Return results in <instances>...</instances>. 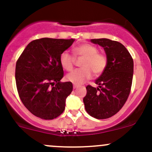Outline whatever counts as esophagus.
<instances>
[{
  "mask_svg": "<svg viewBox=\"0 0 152 152\" xmlns=\"http://www.w3.org/2000/svg\"><path fill=\"white\" fill-rule=\"evenodd\" d=\"M77 86H76V85H73V89H74V90H75V89H76V88H77Z\"/></svg>",
  "mask_w": 152,
  "mask_h": 152,
  "instance_id": "34e87169",
  "label": "esophagus"
}]
</instances>
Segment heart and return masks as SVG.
Segmentation results:
<instances>
[{
	"label": "heart",
	"mask_w": 152,
	"mask_h": 152,
	"mask_svg": "<svg viewBox=\"0 0 152 152\" xmlns=\"http://www.w3.org/2000/svg\"><path fill=\"white\" fill-rule=\"evenodd\" d=\"M98 51L97 47L89 43L75 47L73 50V54L84 57L81 64L82 68L69 73L66 77L67 80L79 85L91 79L93 73L96 76L102 74L107 65V58L105 54ZM59 62L64 70L71 71L74 67L75 59L68 51H64L59 56Z\"/></svg>",
	"instance_id": "obj_1"
}]
</instances>
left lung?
I'll use <instances>...</instances> for the list:
<instances>
[{
    "instance_id": "1",
    "label": "left lung",
    "mask_w": 152,
    "mask_h": 152,
    "mask_svg": "<svg viewBox=\"0 0 152 152\" xmlns=\"http://www.w3.org/2000/svg\"><path fill=\"white\" fill-rule=\"evenodd\" d=\"M91 42L104 49L107 65L96 80L99 87L87 85L84 98L85 110L92 117L106 119L120 111L126 102L132 84L134 63L131 54L117 41L102 38Z\"/></svg>"
}]
</instances>
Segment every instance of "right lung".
Segmentation results:
<instances>
[{"label":"right lung","mask_w":152,"mask_h":152,"mask_svg":"<svg viewBox=\"0 0 152 152\" xmlns=\"http://www.w3.org/2000/svg\"><path fill=\"white\" fill-rule=\"evenodd\" d=\"M73 42V39H35L17 61L15 81L19 97L27 110L39 118L52 120L65 110L73 84L60 82L64 71L59 56Z\"/></svg>","instance_id":"obj_1"}]
</instances>
